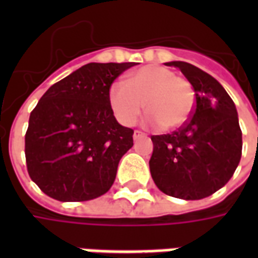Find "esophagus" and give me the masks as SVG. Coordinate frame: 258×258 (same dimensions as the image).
Masks as SVG:
<instances>
[{"label": "esophagus", "mask_w": 258, "mask_h": 258, "mask_svg": "<svg viewBox=\"0 0 258 258\" xmlns=\"http://www.w3.org/2000/svg\"><path fill=\"white\" fill-rule=\"evenodd\" d=\"M134 140H140V138H142V137H145V134L144 133H141V131H134Z\"/></svg>", "instance_id": "esophagus-1"}]
</instances>
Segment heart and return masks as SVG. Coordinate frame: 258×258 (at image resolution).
Wrapping results in <instances>:
<instances>
[{
	"label": "heart",
	"mask_w": 258,
	"mask_h": 258,
	"mask_svg": "<svg viewBox=\"0 0 258 258\" xmlns=\"http://www.w3.org/2000/svg\"><path fill=\"white\" fill-rule=\"evenodd\" d=\"M109 105L120 123L134 125L145 105L149 123L159 128L184 125L195 109V90L186 79L171 69L149 64L131 73L124 83H113L107 92Z\"/></svg>",
	"instance_id": "b5f03b06"
}]
</instances>
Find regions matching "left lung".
Returning <instances> with one entry per match:
<instances>
[{
  "mask_svg": "<svg viewBox=\"0 0 258 258\" xmlns=\"http://www.w3.org/2000/svg\"><path fill=\"white\" fill-rule=\"evenodd\" d=\"M178 68L195 90L189 120L171 134L152 135V178L166 195L185 200L210 196L231 179L242 156V131L235 103L210 74L186 62Z\"/></svg>",
  "mask_w": 258,
  "mask_h": 258,
  "instance_id": "8db88e82",
  "label": "left lung"
}]
</instances>
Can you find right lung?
<instances>
[{"instance_id":"add662e5","label":"right lung","mask_w":258,"mask_h":258,"mask_svg":"<svg viewBox=\"0 0 258 258\" xmlns=\"http://www.w3.org/2000/svg\"><path fill=\"white\" fill-rule=\"evenodd\" d=\"M134 62L88 63L51 85L25 135L30 178L52 199L85 202L110 189L134 131L117 123L107 92Z\"/></svg>"}]
</instances>
